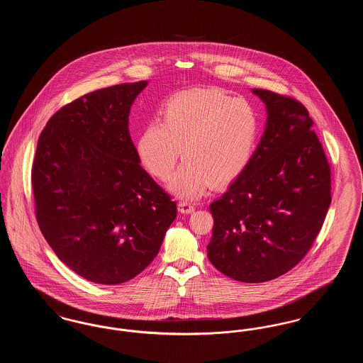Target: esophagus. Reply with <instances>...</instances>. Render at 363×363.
<instances>
[{"label":"esophagus","instance_id":"esophagus-1","mask_svg":"<svg viewBox=\"0 0 363 363\" xmlns=\"http://www.w3.org/2000/svg\"><path fill=\"white\" fill-rule=\"evenodd\" d=\"M178 209L181 213H191L194 211V206L190 204L188 201H179Z\"/></svg>","mask_w":363,"mask_h":363}]
</instances>
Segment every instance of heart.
Wrapping results in <instances>:
<instances>
[{
  "mask_svg": "<svg viewBox=\"0 0 363 363\" xmlns=\"http://www.w3.org/2000/svg\"><path fill=\"white\" fill-rule=\"evenodd\" d=\"M257 108L216 88H196L172 98L162 121L148 123L138 141L144 166L170 177L179 157L185 162L169 182L184 199H197L213 184H228L247 167L259 136Z\"/></svg>",
  "mask_w": 363,
  "mask_h": 363,
  "instance_id": "heart-1",
  "label": "heart"
}]
</instances>
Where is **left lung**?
Segmentation results:
<instances>
[{
	"mask_svg": "<svg viewBox=\"0 0 363 363\" xmlns=\"http://www.w3.org/2000/svg\"><path fill=\"white\" fill-rule=\"evenodd\" d=\"M267 122L247 167L215 200L208 259L238 281L262 283L294 268L311 249L330 206V170L305 106L252 89Z\"/></svg>",
	"mask_w": 363,
	"mask_h": 363,
	"instance_id": "left-lung-1",
	"label": "left lung"
}]
</instances>
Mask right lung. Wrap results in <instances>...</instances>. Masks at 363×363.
<instances>
[{"label":"right lung","mask_w":363,"mask_h":363,"mask_svg":"<svg viewBox=\"0 0 363 363\" xmlns=\"http://www.w3.org/2000/svg\"><path fill=\"white\" fill-rule=\"evenodd\" d=\"M148 82L107 86L58 110L38 140V225L57 257L98 284L125 283L155 259L177 204L140 166L130 107Z\"/></svg>","instance_id":"1"}]
</instances>
